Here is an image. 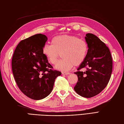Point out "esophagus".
<instances>
[{"label": "esophagus", "mask_w": 124, "mask_h": 124, "mask_svg": "<svg viewBox=\"0 0 124 124\" xmlns=\"http://www.w3.org/2000/svg\"><path fill=\"white\" fill-rule=\"evenodd\" d=\"M62 74L64 75H67L70 74V73H69V72H62Z\"/></svg>", "instance_id": "1"}]
</instances>
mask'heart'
I'll list each match as a JSON object with an SVG mask.
<instances>
[{
	"label": "heart",
	"mask_w": 124,
	"mask_h": 124,
	"mask_svg": "<svg viewBox=\"0 0 124 124\" xmlns=\"http://www.w3.org/2000/svg\"><path fill=\"white\" fill-rule=\"evenodd\" d=\"M52 45H44L42 52L50 64H55L60 54L62 59L55 65L57 70L67 71L84 62L88 51L87 42L75 36L59 35L53 38Z\"/></svg>",
	"instance_id": "1"
}]
</instances>
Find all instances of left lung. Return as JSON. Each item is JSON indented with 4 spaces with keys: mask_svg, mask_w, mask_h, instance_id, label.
Listing matches in <instances>:
<instances>
[{
    "mask_svg": "<svg viewBox=\"0 0 124 124\" xmlns=\"http://www.w3.org/2000/svg\"><path fill=\"white\" fill-rule=\"evenodd\" d=\"M88 51L84 62L75 74L78 81L74 90L78 95L90 98L98 95L109 82L113 69V60L110 50L97 36L88 33L85 37ZM82 68L85 72L80 71Z\"/></svg>",
    "mask_w": 124,
    "mask_h": 124,
    "instance_id": "obj_1",
    "label": "left lung"
}]
</instances>
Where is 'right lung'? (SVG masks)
<instances>
[{"mask_svg":"<svg viewBox=\"0 0 124 124\" xmlns=\"http://www.w3.org/2000/svg\"><path fill=\"white\" fill-rule=\"evenodd\" d=\"M48 38L41 34L21 41L12 58V70L19 88L27 97L40 100L52 92L62 72L53 67L42 52Z\"/></svg>","mask_w":124,"mask_h":124,"instance_id":"obj_1","label":"right lung"}]
</instances>
